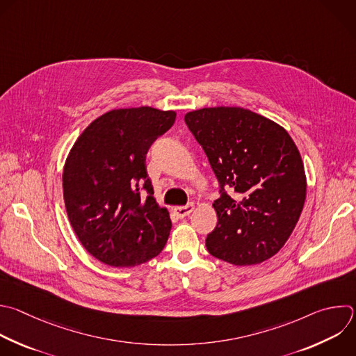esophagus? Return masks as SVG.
Here are the masks:
<instances>
[{
	"label": "esophagus",
	"instance_id": "obj_1",
	"mask_svg": "<svg viewBox=\"0 0 356 356\" xmlns=\"http://www.w3.org/2000/svg\"><path fill=\"white\" fill-rule=\"evenodd\" d=\"M193 209H194V205L193 204H187L184 207H176L173 211L177 215V218H186L187 215H190L193 212Z\"/></svg>",
	"mask_w": 356,
	"mask_h": 356
}]
</instances>
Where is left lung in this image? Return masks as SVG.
I'll return each mask as SVG.
<instances>
[{"label": "left lung", "mask_w": 356, "mask_h": 356, "mask_svg": "<svg viewBox=\"0 0 356 356\" xmlns=\"http://www.w3.org/2000/svg\"><path fill=\"white\" fill-rule=\"evenodd\" d=\"M184 122L219 183L209 254L252 266L277 254L295 229L306 198L300 154L285 129L242 107H205Z\"/></svg>", "instance_id": "left-lung-1"}]
</instances>
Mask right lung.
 Instances as JSON below:
<instances>
[{
    "mask_svg": "<svg viewBox=\"0 0 356 356\" xmlns=\"http://www.w3.org/2000/svg\"><path fill=\"white\" fill-rule=\"evenodd\" d=\"M175 111L117 108L75 141L63 172L68 219L82 246L111 267H136L165 248L172 220L154 198L147 154L175 123Z\"/></svg>",
    "mask_w": 356,
    "mask_h": 356,
    "instance_id": "obj_1",
    "label": "right lung"
}]
</instances>
